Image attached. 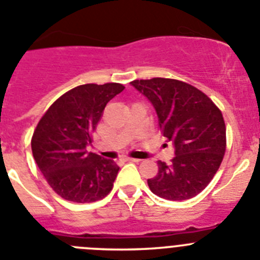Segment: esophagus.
<instances>
[{"mask_svg": "<svg viewBox=\"0 0 260 260\" xmlns=\"http://www.w3.org/2000/svg\"><path fill=\"white\" fill-rule=\"evenodd\" d=\"M124 161H135V163H138V161H140V159H135V157H124Z\"/></svg>", "mask_w": 260, "mask_h": 260, "instance_id": "obj_1", "label": "esophagus"}]
</instances>
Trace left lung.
I'll return each instance as SVG.
<instances>
[{"label":"left lung","mask_w":260,"mask_h":260,"mask_svg":"<svg viewBox=\"0 0 260 260\" xmlns=\"http://www.w3.org/2000/svg\"><path fill=\"white\" fill-rule=\"evenodd\" d=\"M131 83L151 101L160 132L176 149L171 164L157 161V174L147 179L150 190L172 201L193 198L209 185L224 156L222 111L204 92L178 79H136Z\"/></svg>","instance_id":"left-lung-1"}]
</instances>
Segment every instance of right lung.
Listing matches in <instances>:
<instances>
[{
    "label": "right lung",
    "mask_w": 260,
    "mask_h": 260,
    "mask_svg": "<svg viewBox=\"0 0 260 260\" xmlns=\"http://www.w3.org/2000/svg\"><path fill=\"white\" fill-rule=\"evenodd\" d=\"M120 83L82 84L47 109L31 136V152L50 187L73 203H93L111 191L119 167L88 152L92 133Z\"/></svg>",
    "instance_id": "add662e5"
}]
</instances>
